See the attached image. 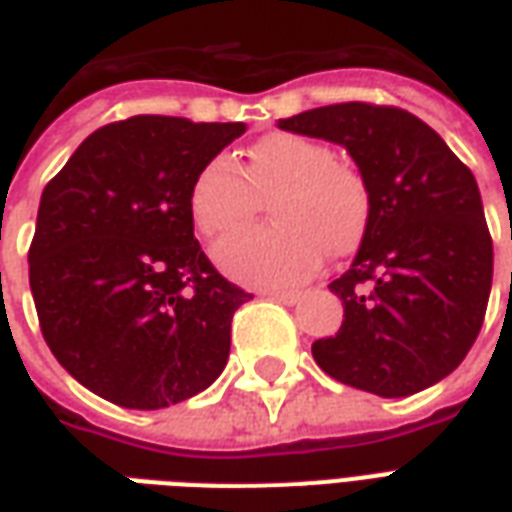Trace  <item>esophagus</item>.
Returning a JSON list of instances; mask_svg holds the SVG:
<instances>
[{
  "instance_id": "obj_1",
  "label": "esophagus",
  "mask_w": 512,
  "mask_h": 512,
  "mask_svg": "<svg viewBox=\"0 0 512 512\" xmlns=\"http://www.w3.org/2000/svg\"><path fill=\"white\" fill-rule=\"evenodd\" d=\"M263 296L271 301H279V304H296L299 301L296 290H263Z\"/></svg>"
}]
</instances>
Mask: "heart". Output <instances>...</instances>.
Wrapping results in <instances>:
<instances>
[{
    "mask_svg": "<svg viewBox=\"0 0 512 512\" xmlns=\"http://www.w3.org/2000/svg\"><path fill=\"white\" fill-rule=\"evenodd\" d=\"M268 197L263 227L235 230L213 257L249 285H288L312 277L323 257H345L365 238L373 197L362 169L334 158L318 139L277 131L246 150L244 167L213 156L194 175L189 213L202 235H222L246 222Z\"/></svg>",
    "mask_w": 512,
    "mask_h": 512,
    "instance_id": "heart-1",
    "label": "heart"
}]
</instances>
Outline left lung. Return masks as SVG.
I'll return each instance as SVG.
<instances>
[{
	"label": "left lung",
	"mask_w": 512,
	"mask_h": 512,
	"mask_svg": "<svg viewBox=\"0 0 512 512\" xmlns=\"http://www.w3.org/2000/svg\"><path fill=\"white\" fill-rule=\"evenodd\" d=\"M279 128L343 145L373 197L354 266L329 285L343 301V326L312 343L318 367L381 397L414 395L450 376L480 334L494 279L472 169L397 106H321Z\"/></svg>",
	"instance_id": "obj_1"
}]
</instances>
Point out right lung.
Here are the masks:
<instances>
[{
    "mask_svg": "<svg viewBox=\"0 0 512 512\" xmlns=\"http://www.w3.org/2000/svg\"><path fill=\"white\" fill-rule=\"evenodd\" d=\"M244 123L136 115L98 128L46 183L29 244L40 332L68 373L123 408H164L219 378L252 299L194 238L189 189Z\"/></svg>",
    "mask_w": 512,
    "mask_h": 512,
    "instance_id": "add662e5",
    "label": "right lung"
}]
</instances>
